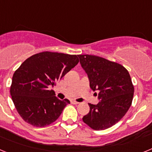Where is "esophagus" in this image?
<instances>
[{"instance_id": "esophagus-1", "label": "esophagus", "mask_w": 152, "mask_h": 152, "mask_svg": "<svg viewBox=\"0 0 152 152\" xmlns=\"http://www.w3.org/2000/svg\"><path fill=\"white\" fill-rule=\"evenodd\" d=\"M71 103H72V104H75V105H77V104H78V102H77L76 101V100H72V101H71Z\"/></svg>"}]
</instances>
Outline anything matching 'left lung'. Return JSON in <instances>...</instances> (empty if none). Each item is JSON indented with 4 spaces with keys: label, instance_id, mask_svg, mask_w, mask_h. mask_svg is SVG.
I'll return each instance as SVG.
<instances>
[{
    "label": "left lung",
    "instance_id": "left-lung-1",
    "mask_svg": "<svg viewBox=\"0 0 152 152\" xmlns=\"http://www.w3.org/2000/svg\"><path fill=\"white\" fill-rule=\"evenodd\" d=\"M90 87L100 100L89 103L90 112L82 118L94 130H104L117 123L132 104L134 87L129 72L123 65L91 55H78ZM96 94V93H95Z\"/></svg>",
    "mask_w": 152,
    "mask_h": 152
}]
</instances>
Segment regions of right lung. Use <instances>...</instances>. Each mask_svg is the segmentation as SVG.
I'll return each mask as SVG.
<instances>
[{
	"label": "right lung",
	"mask_w": 152,
	"mask_h": 152,
	"mask_svg": "<svg viewBox=\"0 0 152 152\" xmlns=\"http://www.w3.org/2000/svg\"><path fill=\"white\" fill-rule=\"evenodd\" d=\"M76 55L43 52L33 55L14 72L10 95L20 116L26 123L44 127L55 122L70 101L56 96L51 87L77 64Z\"/></svg>",
	"instance_id": "add662e5"
}]
</instances>
